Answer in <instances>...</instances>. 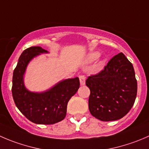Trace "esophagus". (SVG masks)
Here are the masks:
<instances>
[{"instance_id":"obj_1","label":"esophagus","mask_w":149,"mask_h":149,"mask_svg":"<svg viewBox=\"0 0 149 149\" xmlns=\"http://www.w3.org/2000/svg\"><path fill=\"white\" fill-rule=\"evenodd\" d=\"M79 81H80L81 84L84 85L85 84V81H86V78H85L84 75H83V74L79 75Z\"/></svg>"}]
</instances>
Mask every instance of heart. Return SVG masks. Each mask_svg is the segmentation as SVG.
Instances as JSON below:
<instances>
[{
  "instance_id": "b5f03b06",
  "label": "heart",
  "mask_w": 149,
  "mask_h": 149,
  "mask_svg": "<svg viewBox=\"0 0 149 149\" xmlns=\"http://www.w3.org/2000/svg\"><path fill=\"white\" fill-rule=\"evenodd\" d=\"M100 54L98 52H93L89 56V61H94V60H97L99 57Z\"/></svg>"
}]
</instances>
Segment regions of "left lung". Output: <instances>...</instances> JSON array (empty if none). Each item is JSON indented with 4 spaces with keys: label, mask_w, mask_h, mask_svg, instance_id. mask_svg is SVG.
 Returning <instances> with one entry per match:
<instances>
[{
    "label": "left lung",
    "mask_w": 149,
    "mask_h": 149,
    "mask_svg": "<svg viewBox=\"0 0 149 149\" xmlns=\"http://www.w3.org/2000/svg\"><path fill=\"white\" fill-rule=\"evenodd\" d=\"M91 114L103 122L122 119L130 111L137 96L132 64L122 52L113 56L99 73L88 76Z\"/></svg>",
    "instance_id": "8db88e82"
}]
</instances>
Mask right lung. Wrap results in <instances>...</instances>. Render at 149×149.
Returning a JSON list of instances; mask_svg holds the SVG:
<instances>
[{
	"mask_svg": "<svg viewBox=\"0 0 149 149\" xmlns=\"http://www.w3.org/2000/svg\"><path fill=\"white\" fill-rule=\"evenodd\" d=\"M47 52L40 47H31L22 53L13 73L12 96L16 106L28 120L38 125H53L66 116L69 100L80 86L79 78L66 79L43 93L29 92L24 87L23 75L29 62L40 53Z\"/></svg>",
	"mask_w": 149,
	"mask_h": 149,
	"instance_id": "1",
	"label": "right lung"
}]
</instances>
